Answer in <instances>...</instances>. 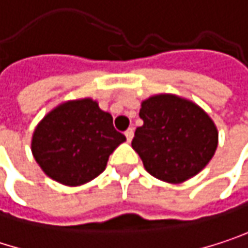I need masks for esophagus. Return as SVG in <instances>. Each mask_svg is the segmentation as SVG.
<instances>
[{
	"label": "esophagus",
	"instance_id": "obj_1",
	"mask_svg": "<svg viewBox=\"0 0 248 248\" xmlns=\"http://www.w3.org/2000/svg\"><path fill=\"white\" fill-rule=\"evenodd\" d=\"M124 136H126L127 142H130V140H132V138H133V129H132V127H129V129L124 132Z\"/></svg>",
	"mask_w": 248,
	"mask_h": 248
}]
</instances>
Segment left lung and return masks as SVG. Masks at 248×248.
I'll list each match as a JSON object with an SVG mask.
<instances>
[{
  "instance_id": "1",
  "label": "left lung",
  "mask_w": 248,
  "mask_h": 248,
  "mask_svg": "<svg viewBox=\"0 0 248 248\" xmlns=\"http://www.w3.org/2000/svg\"><path fill=\"white\" fill-rule=\"evenodd\" d=\"M132 148L152 176L184 182L197 175L214 156L218 132L195 103L173 94H158L142 103Z\"/></svg>"
}]
</instances>
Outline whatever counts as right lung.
Wrapping results in <instances>:
<instances>
[{"instance_id": "right-lung-1", "label": "right lung", "mask_w": 248, "mask_h": 248, "mask_svg": "<svg viewBox=\"0 0 248 248\" xmlns=\"http://www.w3.org/2000/svg\"><path fill=\"white\" fill-rule=\"evenodd\" d=\"M126 140L113 118L92 99L67 102L37 126L31 151L50 178L81 185L105 171L109 155Z\"/></svg>"}]
</instances>
